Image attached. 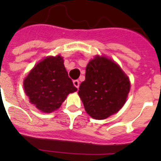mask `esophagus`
Here are the masks:
<instances>
[{
  "instance_id": "1",
  "label": "esophagus",
  "mask_w": 161,
  "mask_h": 161,
  "mask_svg": "<svg viewBox=\"0 0 161 161\" xmlns=\"http://www.w3.org/2000/svg\"><path fill=\"white\" fill-rule=\"evenodd\" d=\"M73 85L75 86L77 88H79V85H80V82L78 80H74L73 81Z\"/></svg>"
}]
</instances>
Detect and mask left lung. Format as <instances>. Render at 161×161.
I'll return each instance as SVG.
<instances>
[{
    "label": "left lung",
    "mask_w": 161,
    "mask_h": 161,
    "mask_svg": "<svg viewBox=\"0 0 161 161\" xmlns=\"http://www.w3.org/2000/svg\"><path fill=\"white\" fill-rule=\"evenodd\" d=\"M130 89V79L119 66L97 55L86 67L85 80L79 86L78 95L91 117L105 119L124 106Z\"/></svg>",
    "instance_id": "left-lung-1"
}]
</instances>
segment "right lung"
I'll use <instances>...</instances> for the list:
<instances>
[{
	"mask_svg": "<svg viewBox=\"0 0 161 161\" xmlns=\"http://www.w3.org/2000/svg\"><path fill=\"white\" fill-rule=\"evenodd\" d=\"M60 55L39 62L24 79V90L29 101L44 113L60 108L69 93L77 91Z\"/></svg>",
	"mask_w": 161,
	"mask_h": 161,
	"instance_id": "obj_1",
	"label": "right lung"
}]
</instances>
